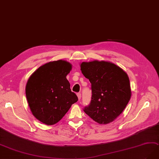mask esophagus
<instances>
[{"label": "esophagus", "mask_w": 159, "mask_h": 159, "mask_svg": "<svg viewBox=\"0 0 159 159\" xmlns=\"http://www.w3.org/2000/svg\"><path fill=\"white\" fill-rule=\"evenodd\" d=\"M77 96H78V98L80 100V98H81V93H77Z\"/></svg>", "instance_id": "esophagus-1"}]
</instances>
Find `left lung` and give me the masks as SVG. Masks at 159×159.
Returning <instances> with one entry per match:
<instances>
[{
  "label": "left lung",
  "mask_w": 159,
  "mask_h": 159,
  "mask_svg": "<svg viewBox=\"0 0 159 159\" xmlns=\"http://www.w3.org/2000/svg\"><path fill=\"white\" fill-rule=\"evenodd\" d=\"M80 70L91 83V101L83 109L85 113L99 124L113 122L131 97L127 74L115 64L104 61L83 62Z\"/></svg>",
  "instance_id": "8db88e82"
}]
</instances>
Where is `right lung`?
I'll use <instances>...</instances> for the list:
<instances>
[{"instance_id":"1","label":"right lung","mask_w":159,"mask_h":159,"mask_svg":"<svg viewBox=\"0 0 159 159\" xmlns=\"http://www.w3.org/2000/svg\"><path fill=\"white\" fill-rule=\"evenodd\" d=\"M71 67L63 60L47 63L35 70L27 81L25 93L29 107L35 118L45 125L58 122L78 101L66 79Z\"/></svg>"}]
</instances>
